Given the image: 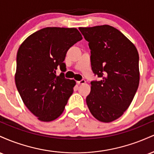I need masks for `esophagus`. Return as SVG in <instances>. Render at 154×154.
<instances>
[{
    "label": "esophagus",
    "instance_id": "obj_1",
    "mask_svg": "<svg viewBox=\"0 0 154 154\" xmlns=\"http://www.w3.org/2000/svg\"><path fill=\"white\" fill-rule=\"evenodd\" d=\"M85 82H86V81L85 80V79H82V80L81 81H77V83L78 85H83V84H85Z\"/></svg>",
    "mask_w": 154,
    "mask_h": 154
}]
</instances>
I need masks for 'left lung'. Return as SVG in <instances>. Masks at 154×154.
I'll return each instance as SVG.
<instances>
[{"instance_id": "obj_1", "label": "left lung", "mask_w": 154, "mask_h": 154, "mask_svg": "<svg viewBox=\"0 0 154 154\" xmlns=\"http://www.w3.org/2000/svg\"><path fill=\"white\" fill-rule=\"evenodd\" d=\"M79 29L89 42L93 72L102 78L91 82L86 103L95 119L111 122L128 109L138 88V52L127 37L111 26Z\"/></svg>"}]
</instances>
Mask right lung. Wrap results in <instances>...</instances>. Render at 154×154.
<instances>
[{
	"mask_svg": "<svg viewBox=\"0 0 154 154\" xmlns=\"http://www.w3.org/2000/svg\"><path fill=\"white\" fill-rule=\"evenodd\" d=\"M82 39L76 28L45 27L25 39L17 56L15 82L24 105L41 122L57 119L76 85L63 73L56 75L66 52Z\"/></svg>",
	"mask_w": 154,
	"mask_h": 154,
	"instance_id": "add662e5",
	"label": "right lung"
}]
</instances>
